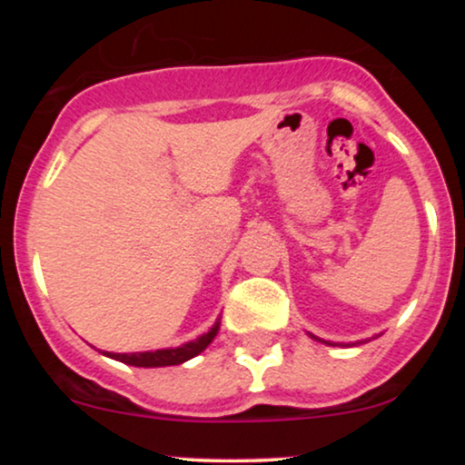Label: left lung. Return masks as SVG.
Segmentation results:
<instances>
[{
  "instance_id": "8db88e82",
  "label": "left lung",
  "mask_w": 465,
  "mask_h": 465,
  "mask_svg": "<svg viewBox=\"0 0 465 465\" xmlns=\"http://www.w3.org/2000/svg\"><path fill=\"white\" fill-rule=\"evenodd\" d=\"M323 343H328V341H323ZM328 345H334V343H328Z\"/></svg>"
}]
</instances>
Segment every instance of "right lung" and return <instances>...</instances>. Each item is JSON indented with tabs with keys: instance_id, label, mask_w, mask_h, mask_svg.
I'll return each instance as SVG.
<instances>
[{
	"instance_id": "right-lung-1",
	"label": "right lung",
	"mask_w": 465,
	"mask_h": 465,
	"mask_svg": "<svg viewBox=\"0 0 465 465\" xmlns=\"http://www.w3.org/2000/svg\"><path fill=\"white\" fill-rule=\"evenodd\" d=\"M221 328V322L212 325V330L207 334L199 336L196 341L181 345V348H170V350H154V351H137V354H109L114 359L126 362V365L135 367H168V365H181V362L194 359L196 354H201L207 345L214 341V336Z\"/></svg>"
}]
</instances>
